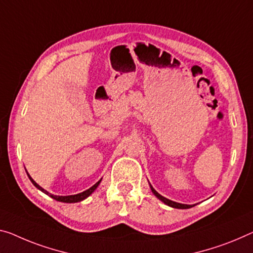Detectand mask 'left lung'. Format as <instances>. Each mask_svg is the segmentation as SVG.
Masks as SVG:
<instances>
[{
  "label": "left lung",
  "instance_id": "8db88e82",
  "mask_svg": "<svg viewBox=\"0 0 253 253\" xmlns=\"http://www.w3.org/2000/svg\"><path fill=\"white\" fill-rule=\"evenodd\" d=\"M150 189H151V191H153V193L155 194V196H156L159 200L161 201H163V203H164L165 205H167V206H169V207H173V208H177V209H188V208H191V207H193V206H191V205H184V204H178V203H175V201H172V200H169V199H167V198H165V197H163V196H161V194H159L156 190H155L153 186L150 185Z\"/></svg>",
  "mask_w": 253,
  "mask_h": 253
}]
</instances>
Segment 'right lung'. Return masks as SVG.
Instances as JSON below:
<instances>
[{
  "instance_id": "right-lung-1",
  "label": "right lung",
  "mask_w": 253,
  "mask_h": 253,
  "mask_svg": "<svg viewBox=\"0 0 253 253\" xmlns=\"http://www.w3.org/2000/svg\"><path fill=\"white\" fill-rule=\"evenodd\" d=\"M28 174V173H27ZM28 177H29V180L32 181V183L36 186V188L38 189V190H41V191H42L44 193H46V194H48L49 197H52L53 199H55V200H57V201H61V203H67V204H72V203H79V201H83L84 199H86L87 197H89L90 196V194L95 191V190L97 189V186L99 185V183H100V181H102V178H100V180L97 182L96 184H94L91 186V188H89L88 190H86V191H84V192H81V193H78V194H73V196H54V194H50V193H48L47 191H46V190H44L42 188V186H40L38 185L36 182H35L33 178H32V176L29 175L28 174Z\"/></svg>"
}]
</instances>
